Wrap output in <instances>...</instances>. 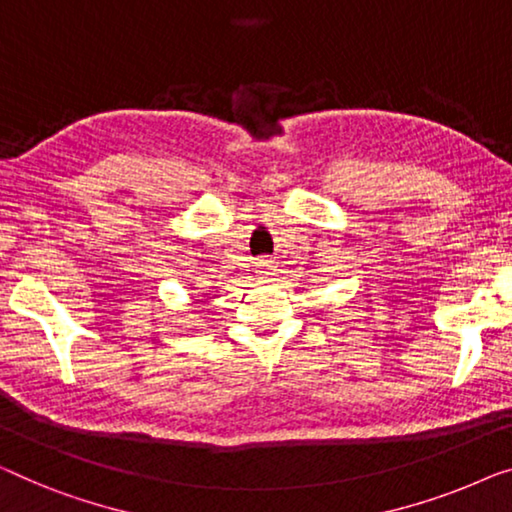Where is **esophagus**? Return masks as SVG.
I'll list each match as a JSON object with an SVG mask.
<instances>
[{"instance_id": "1", "label": "esophagus", "mask_w": 512, "mask_h": 512, "mask_svg": "<svg viewBox=\"0 0 512 512\" xmlns=\"http://www.w3.org/2000/svg\"><path fill=\"white\" fill-rule=\"evenodd\" d=\"M270 261H268V258H261V261H258L256 263V268H258V272H261V274H268L272 268H270Z\"/></svg>"}]
</instances>
